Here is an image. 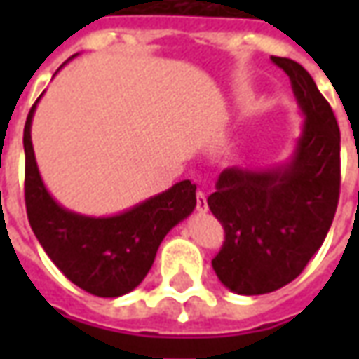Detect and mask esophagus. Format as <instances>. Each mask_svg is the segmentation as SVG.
Listing matches in <instances>:
<instances>
[{
	"instance_id": "1",
	"label": "esophagus",
	"mask_w": 359,
	"mask_h": 359,
	"mask_svg": "<svg viewBox=\"0 0 359 359\" xmlns=\"http://www.w3.org/2000/svg\"><path fill=\"white\" fill-rule=\"evenodd\" d=\"M196 210L200 211V213H205L208 211V198L203 192H198L196 194Z\"/></svg>"
}]
</instances>
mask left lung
<instances>
[{"label": "left lung", "instance_id": "8db88e82", "mask_svg": "<svg viewBox=\"0 0 359 359\" xmlns=\"http://www.w3.org/2000/svg\"><path fill=\"white\" fill-rule=\"evenodd\" d=\"M271 59L288 74L306 117L294 154L269 171L229 167L208 198L225 229L211 265L244 296L273 292L300 275L331 229L340 194V130L331 105L300 63Z\"/></svg>", "mask_w": 359, "mask_h": 359}]
</instances>
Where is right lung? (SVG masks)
<instances>
[{"label":"right lung","instance_id":"add662e5","mask_svg":"<svg viewBox=\"0 0 359 359\" xmlns=\"http://www.w3.org/2000/svg\"><path fill=\"white\" fill-rule=\"evenodd\" d=\"M36 103L22 138L28 223L51 262L82 290L100 298L130 292L148 275L165 234L196 208V184L180 180L113 217H86L61 208L43 187L36 165L30 140Z\"/></svg>","mask_w":359,"mask_h":359}]
</instances>
